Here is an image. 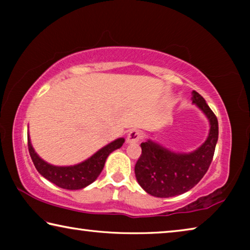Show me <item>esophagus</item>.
Here are the masks:
<instances>
[{
	"label": "esophagus",
	"instance_id": "34e87169",
	"mask_svg": "<svg viewBox=\"0 0 250 250\" xmlns=\"http://www.w3.org/2000/svg\"><path fill=\"white\" fill-rule=\"evenodd\" d=\"M142 138V133L139 130H131L128 137H126V143H137Z\"/></svg>",
	"mask_w": 250,
	"mask_h": 250
}]
</instances>
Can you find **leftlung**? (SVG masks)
Listing matches in <instances>:
<instances>
[{
  "mask_svg": "<svg viewBox=\"0 0 250 250\" xmlns=\"http://www.w3.org/2000/svg\"><path fill=\"white\" fill-rule=\"evenodd\" d=\"M192 104L206 116L209 132L205 142L188 153L171 151L153 140L141 143L142 154L134 167L138 183L155 197H172L193 188L208 170L218 140V121L205 99L192 91Z\"/></svg>",
  "mask_w": 250,
  "mask_h": 250,
  "instance_id": "8db88e82",
  "label": "left lung"
}]
</instances>
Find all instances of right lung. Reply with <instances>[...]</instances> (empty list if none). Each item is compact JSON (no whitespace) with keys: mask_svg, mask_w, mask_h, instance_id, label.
Here are the masks:
<instances>
[{"mask_svg":"<svg viewBox=\"0 0 250 250\" xmlns=\"http://www.w3.org/2000/svg\"><path fill=\"white\" fill-rule=\"evenodd\" d=\"M28 151L32 161L42 176L52 182L55 185L65 189H82L97 180L104 167L105 160L117 149H120L125 143V138H118L108 143L90 158L75 166L58 167L46 162L36 153L31 143V138L27 132Z\"/></svg>","mask_w":250,"mask_h":250,"instance_id":"1","label":"right lung"}]
</instances>
